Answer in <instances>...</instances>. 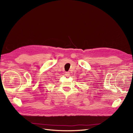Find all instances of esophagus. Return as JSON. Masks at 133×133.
<instances>
[{"instance_id": "obj_1", "label": "esophagus", "mask_w": 133, "mask_h": 133, "mask_svg": "<svg viewBox=\"0 0 133 133\" xmlns=\"http://www.w3.org/2000/svg\"><path fill=\"white\" fill-rule=\"evenodd\" d=\"M65 75L66 76H69L70 75V73H69V72H68V71H66V72H65Z\"/></svg>"}]
</instances>
